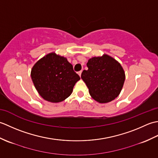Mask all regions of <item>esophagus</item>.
I'll return each instance as SVG.
<instances>
[{"label":"esophagus","mask_w":158,"mask_h":158,"mask_svg":"<svg viewBox=\"0 0 158 158\" xmlns=\"http://www.w3.org/2000/svg\"><path fill=\"white\" fill-rule=\"evenodd\" d=\"M81 73H82V71H81V70H80V71H79V72H78V75H79L80 77H81Z\"/></svg>","instance_id":"obj_1"}]
</instances>
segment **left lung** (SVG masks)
I'll use <instances>...</instances> for the list:
<instances>
[{
    "label": "left lung",
    "instance_id": "obj_1",
    "mask_svg": "<svg viewBox=\"0 0 158 158\" xmlns=\"http://www.w3.org/2000/svg\"><path fill=\"white\" fill-rule=\"evenodd\" d=\"M88 69L81 73V79L93 99L100 103L112 101L119 96L125 81V73L120 64L106 54L90 58Z\"/></svg>",
    "mask_w": 158,
    "mask_h": 158
}]
</instances>
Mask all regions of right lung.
Returning a JSON list of instances; mask_svg holds the SVG:
<instances>
[{"label": "right lung", "instance_id": "add662e5", "mask_svg": "<svg viewBox=\"0 0 158 158\" xmlns=\"http://www.w3.org/2000/svg\"><path fill=\"white\" fill-rule=\"evenodd\" d=\"M31 75L39 95L47 101L54 103L68 98L80 79L67 59L54 52L36 62Z\"/></svg>", "mask_w": 158, "mask_h": 158}]
</instances>
